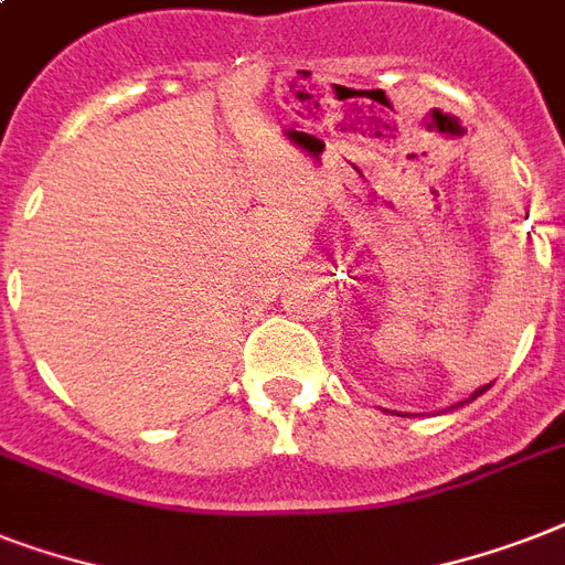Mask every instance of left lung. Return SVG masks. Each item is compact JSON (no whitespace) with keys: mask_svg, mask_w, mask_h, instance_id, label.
I'll list each match as a JSON object with an SVG mask.
<instances>
[{"mask_svg":"<svg viewBox=\"0 0 565 565\" xmlns=\"http://www.w3.org/2000/svg\"><path fill=\"white\" fill-rule=\"evenodd\" d=\"M487 390H490V386H481V390H475V393L469 395V402H472V398H478V395H483V393H487Z\"/></svg>","mask_w":565,"mask_h":565,"instance_id":"1","label":"left lung"}]
</instances>
